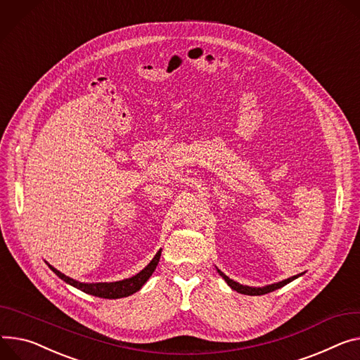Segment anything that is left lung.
Here are the masks:
<instances>
[{"label": "left lung", "mask_w": 360, "mask_h": 360, "mask_svg": "<svg viewBox=\"0 0 360 360\" xmlns=\"http://www.w3.org/2000/svg\"><path fill=\"white\" fill-rule=\"evenodd\" d=\"M217 272H219L220 275H222V278L228 283V285H229L232 290H235V291H238V292H240V294H245V295H262V294H268V292H271V291H274V290H278V288L287 285L288 283H291L292 280L297 278V276L301 275V274L294 275V276H291V278H287V280H284V281H281V283L271 284V285H266V287H262V288H252V287H246V285H242V284H239V283H235L233 280L228 278V276H226L222 271L217 269Z\"/></svg>", "instance_id": "left-lung-1"}]
</instances>
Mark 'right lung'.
<instances>
[{
  "mask_svg": "<svg viewBox=\"0 0 360 360\" xmlns=\"http://www.w3.org/2000/svg\"><path fill=\"white\" fill-rule=\"evenodd\" d=\"M160 255H161V250L155 254L153 261L141 272H138L136 275L131 276V278H127V280H122V281H117V283L84 284V283H79V281H75V280L69 278V276H66L65 274H62L56 268H53L51 265H49V266L65 283H68V284L82 290V291L86 292V294H91V295H95V297H101V298L115 300V298L128 297V295H131V294H134V292H136L138 290H140L148 281V278L153 275L154 269L157 268L158 261H160Z\"/></svg>",
  "mask_w": 360,
  "mask_h": 360,
  "instance_id": "right-lung-1",
  "label": "right lung"
}]
</instances>
